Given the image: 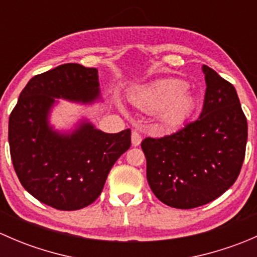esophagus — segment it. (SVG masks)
I'll list each match as a JSON object with an SVG mask.
<instances>
[{"mask_svg":"<svg viewBox=\"0 0 257 257\" xmlns=\"http://www.w3.org/2000/svg\"><path fill=\"white\" fill-rule=\"evenodd\" d=\"M142 142V136L138 133V132H133L132 133V144L133 147H138Z\"/></svg>","mask_w":257,"mask_h":257,"instance_id":"34e87169","label":"esophagus"}]
</instances>
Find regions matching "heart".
I'll use <instances>...</instances> for the list:
<instances>
[{
  "instance_id": "1",
  "label": "heart",
  "mask_w": 257,
  "mask_h": 257,
  "mask_svg": "<svg viewBox=\"0 0 257 257\" xmlns=\"http://www.w3.org/2000/svg\"><path fill=\"white\" fill-rule=\"evenodd\" d=\"M184 80L159 79L137 88L129 98L144 112H155L160 123L167 128H177L195 109V98Z\"/></svg>"
}]
</instances>
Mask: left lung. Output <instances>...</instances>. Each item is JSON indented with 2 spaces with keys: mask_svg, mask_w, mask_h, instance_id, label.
Listing matches in <instances>:
<instances>
[{
  "mask_svg": "<svg viewBox=\"0 0 257 257\" xmlns=\"http://www.w3.org/2000/svg\"><path fill=\"white\" fill-rule=\"evenodd\" d=\"M206 92L196 120L142 142L147 179L165 205L193 209L219 198L236 181L245 158L247 121L234 85L203 66Z\"/></svg>",
  "mask_w": 257,
  "mask_h": 257,
  "instance_id": "1",
  "label": "left lung"
}]
</instances>
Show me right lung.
<instances>
[{"mask_svg":"<svg viewBox=\"0 0 257 257\" xmlns=\"http://www.w3.org/2000/svg\"><path fill=\"white\" fill-rule=\"evenodd\" d=\"M59 98L82 104L100 99L98 69L67 63L30 79L10 115L9 142L23 188L69 211L100 195L114 163L131 148V129L109 134L82 120L68 133L54 131L49 113Z\"/></svg>","mask_w":257,"mask_h":257,"instance_id":"right-lung-1","label":"right lung"}]
</instances>
